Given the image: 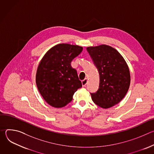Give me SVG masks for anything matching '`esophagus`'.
Wrapping results in <instances>:
<instances>
[{"mask_svg":"<svg viewBox=\"0 0 154 154\" xmlns=\"http://www.w3.org/2000/svg\"><path fill=\"white\" fill-rule=\"evenodd\" d=\"M87 82H88V80L86 79H85L84 80H83L82 81V86H85L87 84Z\"/></svg>","mask_w":154,"mask_h":154,"instance_id":"34e87169","label":"esophagus"}]
</instances>
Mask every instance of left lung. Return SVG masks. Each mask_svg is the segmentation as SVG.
I'll return each mask as SVG.
<instances>
[{"mask_svg":"<svg viewBox=\"0 0 154 154\" xmlns=\"http://www.w3.org/2000/svg\"><path fill=\"white\" fill-rule=\"evenodd\" d=\"M98 69L99 88L91 93L93 101L102 108L118 104L127 94L130 74L123 57L115 48L105 45L86 48Z\"/></svg>","mask_w":154,"mask_h":154,"instance_id":"1","label":"left lung"}]
</instances>
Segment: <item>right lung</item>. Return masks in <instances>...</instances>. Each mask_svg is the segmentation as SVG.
<instances>
[{
    "label": "right lung",
    "mask_w": 154,
    "mask_h": 154,
    "mask_svg": "<svg viewBox=\"0 0 154 154\" xmlns=\"http://www.w3.org/2000/svg\"><path fill=\"white\" fill-rule=\"evenodd\" d=\"M83 48L59 44L50 49L41 59L36 71V83L45 101L55 108L69 103L74 93L82 87L76 69L71 63Z\"/></svg>",
    "instance_id": "add662e5"
}]
</instances>
